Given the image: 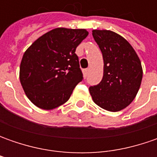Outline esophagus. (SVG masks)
<instances>
[{
	"label": "esophagus",
	"instance_id": "34e87169",
	"mask_svg": "<svg viewBox=\"0 0 157 157\" xmlns=\"http://www.w3.org/2000/svg\"><path fill=\"white\" fill-rule=\"evenodd\" d=\"M88 71H89V70H88V69H85V70H83V73H84V76H85V77H86V76H87Z\"/></svg>",
	"mask_w": 157,
	"mask_h": 157
}]
</instances>
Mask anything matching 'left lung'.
<instances>
[{"label": "left lung", "mask_w": 157, "mask_h": 157, "mask_svg": "<svg viewBox=\"0 0 157 157\" xmlns=\"http://www.w3.org/2000/svg\"><path fill=\"white\" fill-rule=\"evenodd\" d=\"M104 60L102 80L90 86L94 103L110 112L124 109L136 98L142 79L141 61L129 43L111 30H93Z\"/></svg>", "instance_id": "obj_1"}]
</instances>
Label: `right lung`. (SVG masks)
Segmentation results:
<instances>
[{
  "label": "right lung",
  "instance_id": "1",
  "mask_svg": "<svg viewBox=\"0 0 157 157\" xmlns=\"http://www.w3.org/2000/svg\"><path fill=\"white\" fill-rule=\"evenodd\" d=\"M87 36L84 29L57 28L40 36L24 52L20 81L34 105L51 110L69 100L83 79L76 48Z\"/></svg>",
  "mask_w": 157,
  "mask_h": 157
}]
</instances>
